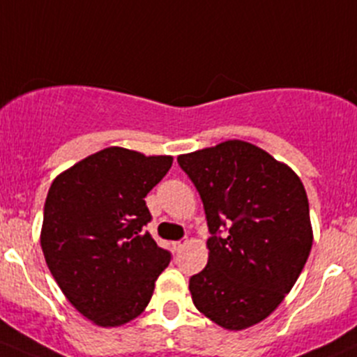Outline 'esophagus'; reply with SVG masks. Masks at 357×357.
Segmentation results:
<instances>
[{
  "instance_id": "34e87169",
  "label": "esophagus",
  "mask_w": 357,
  "mask_h": 357,
  "mask_svg": "<svg viewBox=\"0 0 357 357\" xmlns=\"http://www.w3.org/2000/svg\"><path fill=\"white\" fill-rule=\"evenodd\" d=\"M186 245H188V240H179V242L172 243V247H174V250H181V248H185Z\"/></svg>"
}]
</instances>
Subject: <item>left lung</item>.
Listing matches in <instances>:
<instances>
[{"instance_id":"obj_1","label":"left lung","mask_w":357,"mask_h":357,"mask_svg":"<svg viewBox=\"0 0 357 357\" xmlns=\"http://www.w3.org/2000/svg\"><path fill=\"white\" fill-rule=\"evenodd\" d=\"M204 202L208 261L190 294L205 318L229 332L250 328L283 302L312 247L301 178L242 139L178 157ZM225 225L229 233L218 237Z\"/></svg>"}]
</instances>
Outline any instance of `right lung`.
Returning a JSON list of instances; mask_svg holds the SVG:
<instances>
[{"label": "right lung", "mask_w": 357, "mask_h": 357, "mask_svg": "<svg viewBox=\"0 0 357 357\" xmlns=\"http://www.w3.org/2000/svg\"><path fill=\"white\" fill-rule=\"evenodd\" d=\"M171 155L109 146L60 172L41 226L46 264L67 301L102 328L138 318L171 255L142 228L145 197L167 174Z\"/></svg>", "instance_id": "add662e5"}]
</instances>
